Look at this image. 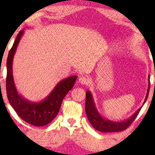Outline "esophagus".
Wrapping results in <instances>:
<instances>
[{"label": "esophagus", "mask_w": 155, "mask_h": 155, "mask_svg": "<svg viewBox=\"0 0 155 155\" xmlns=\"http://www.w3.org/2000/svg\"><path fill=\"white\" fill-rule=\"evenodd\" d=\"M79 82L82 85H87L88 83V79H87L86 76H80L79 79Z\"/></svg>", "instance_id": "1"}]
</instances>
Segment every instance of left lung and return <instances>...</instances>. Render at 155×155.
<instances>
[{
    "mask_svg": "<svg viewBox=\"0 0 155 155\" xmlns=\"http://www.w3.org/2000/svg\"><path fill=\"white\" fill-rule=\"evenodd\" d=\"M150 78L148 77V91H147L146 97L144 101V104L145 101H147V98L148 96V92H149L150 89ZM140 109H139L132 116L127 120H125L124 121H112L109 120L105 119L103 118L100 113L98 112L97 109L95 107L94 101L93 100V97H92L91 94L89 91L86 92V101H85V112H86L87 118L91 125L94 129L97 130L101 131V132L104 133H109V132H119V131L124 130L127 129L131 123L134 121L136 118H137V115L140 112Z\"/></svg>",
    "mask_w": 155,
    "mask_h": 155,
    "instance_id": "8db88e82",
    "label": "left lung"
}]
</instances>
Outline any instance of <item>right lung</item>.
<instances>
[{"mask_svg":"<svg viewBox=\"0 0 155 155\" xmlns=\"http://www.w3.org/2000/svg\"><path fill=\"white\" fill-rule=\"evenodd\" d=\"M23 34V30L20 31L18 34L12 47L9 51L7 58L6 79L7 98L10 105L21 119L34 126H44L51 122L58 115L64 98L73 87L77 76H70L61 81L56 85L47 97L41 102H31L18 94L14 84L12 76V60L17 46Z\"/></svg>","mask_w":155,"mask_h":155,"instance_id":"right-lung-1","label":"right lung"}]
</instances>
